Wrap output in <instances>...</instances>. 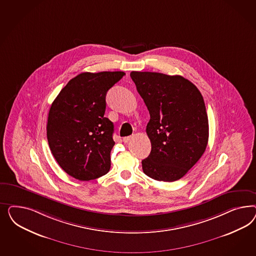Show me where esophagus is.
Listing matches in <instances>:
<instances>
[{"mask_svg":"<svg viewBox=\"0 0 256 256\" xmlns=\"http://www.w3.org/2000/svg\"><path fill=\"white\" fill-rule=\"evenodd\" d=\"M132 138H133V136H128V137H124V139H123V142H124V144H128V142H130L132 140Z\"/></svg>","mask_w":256,"mask_h":256,"instance_id":"1","label":"esophagus"}]
</instances>
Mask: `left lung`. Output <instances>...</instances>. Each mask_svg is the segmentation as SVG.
Wrapping results in <instances>:
<instances>
[{"instance_id": "8db88e82", "label": "left lung", "mask_w": 256, "mask_h": 256, "mask_svg": "<svg viewBox=\"0 0 256 256\" xmlns=\"http://www.w3.org/2000/svg\"><path fill=\"white\" fill-rule=\"evenodd\" d=\"M130 77L150 114L146 133L151 152L144 172L158 181L183 178L208 142V118L198 88L179 75L132 71Z\"/></svg>"}]
</instances>
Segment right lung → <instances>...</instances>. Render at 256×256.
I'll list each match as a JSON object with an SVG mask.
<instances>
[{
  "mask_svg": "<svg viewBox=\"0 0 256 256\" xmlns=\"http://www.w3.org/2000/svg\"><path fill=\"white\" fill-rule=\"evenodd\" d=\"M124 75L122 71L80 73L52 102L46 138L56 162L70 176L88 181L110 170L114 140V124L104 116L106 94Z\"/></svg>",
  "mask_w": 256,
  "mask_h": 256,
  "instance_id": "right-lung-1",
  "label": "right lung"
}]
</instances>
